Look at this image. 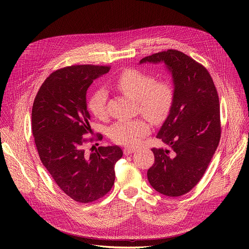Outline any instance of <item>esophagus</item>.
Masks as SVG:
<instances>
[{"mask_svg":"<svg viewBox=\"0 0 249 249\" xmlns=\"http://www.w3.org/2000/svg\"><path fill=\"white\" fill-rule=\"evenodd\" d=\"M135 151H136L135 148H124L123 153H124L125 156H129V155H131L132 153H134Z\"/></svg>","mask_w":249,"mask_h":249,"instance_id":"obj_1","label":"esophagus"}]
</instances>
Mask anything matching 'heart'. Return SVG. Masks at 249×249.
<instances>
[{
    "instance_id": "obj_1",
    "label": "heart",
    "mask_w": 249,
    "mask_h": 249,
    "mask_svg": "<svg viewBox=\"0 0 249 249\" xmlns=\"http://www.w3.org/2000/svg\"><path fill=\"white\" fill-rule=\"evenodd\" d=\"M113 87L126 96L136 100L142 114L153 122H161L168 115L174 99V91L167 81H158L154 76L137 69H128L113 82ZM89 111L99 119L107 115V95L95 90L89 100ZM150 125L145 119H123L109 128V136L116 144L135 146L149 134Z\"/></svg>"
}]
</instances>
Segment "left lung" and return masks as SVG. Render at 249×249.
I'll use <instances>...</instances> for the list:
<instances>
[{
  "label": "left lung",
  "mask_w": 249,
  "mask_h": 249,
  "mask_svg": "<svg viewBox=\"0 0 249 249\" xmlns=\"http://www.w3.org/2000/svg\"><path fill=\"white\" fill-rule=\"evenodd\" d=\"M163 62L172 76L174 99L157 138L166 149L153 148L155 163L148 170L158 192L178 197L200 181L221 138L220 103L208 70L177 50L145 57L143 63Z\"/></svg>",
  "instance_id": "8db88e82"
}]
</instances>
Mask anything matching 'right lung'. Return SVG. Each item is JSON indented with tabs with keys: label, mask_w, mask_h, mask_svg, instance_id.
Instances as JSON below:
<instances>
[{
	"label": "right lung",
	"mask_w": 249,
	"mask_h": 249,
	"mask_svg": "<svg viewBox=\"0 0 249 249\" xmlns=\"http://www.w3.org/2000/svg\"><path fill=\"white\" fill-rule=\"evenodd\" d=\"M109 69L77 65L57 70L44 81L32 106L31 129L39 158L60 189L79 203L110 191L114 165L123 156L118 146L98 147L91 154L85 150L92 141L84 137L91 132L87 90Z\"/></svg>",
	"instance_id": "right-lung-1"
}]
</instances>
